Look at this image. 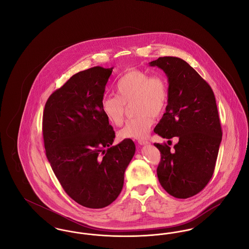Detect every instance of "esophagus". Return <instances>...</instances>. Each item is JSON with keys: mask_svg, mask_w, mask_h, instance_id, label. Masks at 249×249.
Listing matches in <instances>:
<instances>
[{"mask_svg": "<svg viewBox=\"0 0 249 249\" xmlns=\"http://www.w3.org/2000/svg\"><path fill=\"white\" fill-rule=\"evenodd\" d=\"M138 143H139V144H141V145H144V144H147L148 142H147V141H145V140H139V141H138Z\"/></svg>", "mask_w": 249, "mask_h": 249, "instance_id": "34e87169", "label": "esophagus"}]
</instances>
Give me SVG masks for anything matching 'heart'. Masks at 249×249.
Returning <instances> with one entry per match:
<instances>
[{
	"label": "heart",
	"instance_id": "heart-1",
	"mask_svg": "<svg viewBox=\"0 0 249 249\" xmlns=\"http://www.w3.org/2000/svg\"><path fill=\"white\" fill-rule=\"evenodd\" d=\"M117 95L102 99V110L108 121L120 126L124 119L125 106L132 105L137 116L126 122L119 130L120 139L142 140L146 138L154 118L165 112L169 91L165 77L160 74L150 75L141 70H130L124 73L116 84Z\"/></svg>",
	"mask_w": 249,
	"mask_h": 249
}]
</instances>
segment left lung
I'll list each match as a JSON object with an SVG mask.
<instances>
[{"label": "left lung", "mask_w": 249, "mask_h": 249, "mask_svg": "<svg viewBox=\"0 0 249 249\" xmlns=\"http://www.w3.org/2000/svg\"><path fill=\"white\" fill-rule=\"evenodd\" d=\"M165 72L169 99L155 127L162 138L178 137L174 150L155 142L161 155L157 175L172 196L187 199L199 193L212 178L222 139L213 90L188 62L162 57L149 62Z\"/></svg>", "instance_id": "obj_1"}]
</instances>
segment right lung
Wrapping results in <instances>:
<instances>
[{
    "mask_svg": "<svg viewBox=\"0 0 249 249\" xmlns=\"http://www.w3.org/2000/svg\"><path fill=\"white\" fill-rule=\"evenodd\" d=\"M113 68L73 74L49 96L43 114L46 155L55 176L73 201L92 209L119 197L135 153L130 139L112 146L115 131L102 110Z\"/></svg>",
    "mask_w": 249,
    "mask_h": 249,
    "instance_id": "add662e5",
    "label": "right lung"
}]
</instances>
